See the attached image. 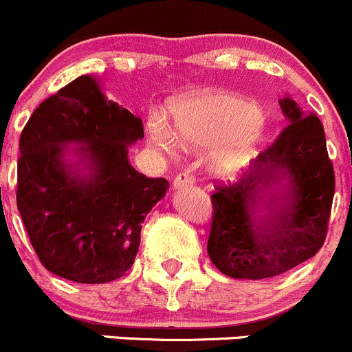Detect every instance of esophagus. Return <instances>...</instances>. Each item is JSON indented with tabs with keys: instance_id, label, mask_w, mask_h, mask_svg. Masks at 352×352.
Here are the masks:
<instances>
[{
	"instance_id": "obj_1",
	"label": "esophagus",
	"mask_w": 352,
	"mask_h": 352,
	"mask_svg": "<svg viewBox=\"0 0 352 352\" xmlns=\"http://www.w3.org/2000/svg\"><path fill=\"white\" fill-rule=\"evenodd\" d=\"M195 184V176L190 175V173H179L175 177V181H173V186H175V190H181V188H190Z\"/></svg>"
}]
</instances>
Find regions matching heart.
Instances as JSON below:
<instances>
[{
  "instance_id": "1",
  "label": "heart",
  "mask_w": 352,
  "mask_h": 352,
  "mask_svg": "<svg viewBox=\"0 0 352 352\" xmlns=\"http://www.w3.org/2000/svg\"><path fill=\"white\" fill-rule=\"evenodd\" d=\"M173 124L161 114L147 120L152 144L168 154L207 148L208 171L236 179L248 171L267 148L263 111L255 100L231 92L191 94L175 102Z\"/></svg>"
}]
</instances>
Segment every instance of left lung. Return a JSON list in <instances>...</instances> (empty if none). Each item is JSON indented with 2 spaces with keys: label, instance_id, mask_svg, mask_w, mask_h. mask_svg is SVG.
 <instances>
[{
  "label": "left lung",
  "instance_id": "1",
  "mask_svg": "<svg viewBox=\"0 0 352 352\" xmlns=\"http://www.w3.org/2000/svg\"><path fill=\"white\" fill-rule=\"evenodd\" d=\"M289 124L234 184L212 195V263L232 279L276 277L311 258L325 241L336 176L315 114L286 96Z\"/></svg>",
  "mask_w": 352,
  "mask_h": 352
}]
</instances>
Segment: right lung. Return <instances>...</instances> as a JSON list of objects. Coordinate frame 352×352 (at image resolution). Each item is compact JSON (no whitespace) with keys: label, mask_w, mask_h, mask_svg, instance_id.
<instances>
[{"label":"right lung","mask_w":352,"mask_h":352,"mask_svg":"<svg viewBox=\"0 0 352 352\" xmlns=\"http://www.w3.org/2000/svg\"><path fill=\"white\" fill-rule=\"evenodd\" d=\"M142 120L82 75L32 113L20 135L16 207L50 272L106 284L131 269L145 217L168 191L128 161Z\"/></svg>","instance_id":"1"}]
</instances>
